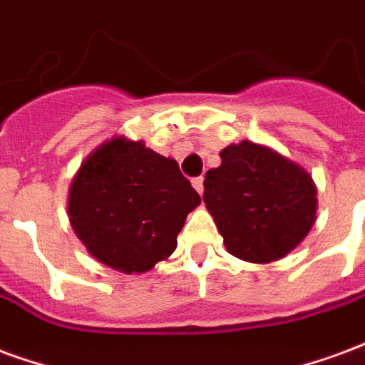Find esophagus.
I'll list each match as a JSON object with an SVG mask.
<instances>
[{
  "instance_id": "obj_1",
  "label": "esophagus",
  "mask_w": 365,
  "mask_h": 365,
  "mask_svg": "<svg viewBox=\"0 0 365 365\" xmlns=\"http://www.w3.org/2000/svg\"><path fill=\"white\" fill-rule=\"evenodd\" d=\"M192 186L196 192L202 194L204 192V179H202V177H198V179H192Z\"/></svg>"
}]
</instances>
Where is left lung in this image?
Wrapping results in <instances>:
<instances>
[{"mask_svg": "<svg viewBox=\"0 0 365 365\" xmlns=\"http://www.w3.org/2000/svg\"><path fill=\"white\" fill-rule=\"evenodd\" d=\"M204 179V202L230 255L268 264L294 251L317 220L307 169L272 148L243 140L220 151Z\"/></svg>", "mask_w": 365, "mask_h": 365, "instance_id": "obj_1", "label": "left lung"}]
</instances>
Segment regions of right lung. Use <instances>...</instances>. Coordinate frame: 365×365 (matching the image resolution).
Instances as JSON below:
<instances>
[{
	"mask_svg": "<svg viewBox=\"0 0 365 365\" xmlns=\"http://www.w3.org/2000/svg\"><path fill=\"white\" fill-rule=\"evenodd\" d=\"M198 204L175 159L126 135L85 157L68 194L77 239L93 259L124 274H143L169 259Z\"/></svg>",
	"mask_w": 365,
	"mask_h": 365,
	"instance_id": "add662e5",
	"label": "right lung"
}]
</instances>
